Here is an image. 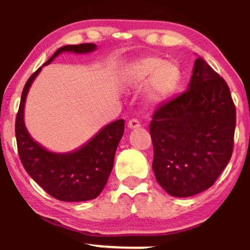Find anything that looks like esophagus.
<instances>
[{
  "mask_svg": "<svg viewBox=\"0 0 250 250\" xmlns=\"http://www.w3.org/2000/svg\"><path fill=\"white\" fill-rule=\"evenodd\" d=\"M141 127V125H140V122L137 121V120H130V121L128 122V128L129 129H136V128H140Z\"/></svg>",
  "mask_w": 250,
  "mask_h": 250,
  "instance_id": "esophagus-1",
  "label": "esophagus"
}]
</instances>
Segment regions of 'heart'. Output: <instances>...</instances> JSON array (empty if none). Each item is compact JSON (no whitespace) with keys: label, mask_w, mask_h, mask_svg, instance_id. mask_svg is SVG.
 Segmentation results:
<instances>
[{"label":"heart","mask_w":250,"mask_h":250,"mask_svg":"<svg viewBox=\"0 0 250 250\" xmlns=\"http://www.w3.org/2000/svg\"><path fill=\"white\" fill-rule=\"evenodd\" d=\"M180 81L179 65L157 56H145L128 63L120 76V82L125 89H139L147 83L145 96L150 105L167 101L176 91Z\"/></svg>","instance_id":"1"}]
</instances>
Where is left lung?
I'll list each match as a JSON object with an SVG mask.
<instances>
[{
  "label": "left lung",
  "instance_id": "obj_1",
  "mask_svg": "<svg viewBox=\"0 0 250 250\" xmlns=\"http://www.w3.org/2000/svg\"><path fill=\"white\" fill-rule=\"evenodd\" d=\"M235 125L228 84L199 56L187 90L162 104L150 122L159 185L176 197L210 188L231 157Z\"/></svg>",
  "mask_w": 250,
  "mask_h": 250
}]
</instances>
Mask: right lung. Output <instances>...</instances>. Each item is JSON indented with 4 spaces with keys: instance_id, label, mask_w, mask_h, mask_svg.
<instances>
[{
    "instance_id": "obj_1",
    "label": "right lung",
    "mask_w": 250,
    "mask_h": 250,
    "mask_svg": "<svg viewBox=\"0 0 250 250\" xmlns=\"http://www.w3.org/2000/svg\"><path fill=\"white\" fill-rule=\"evenodd\" d=\"M97 49L94 43L63 45L42 67L63 53L89 54ZM42 67L29 77L22 91L15 134L20 159L29 176L55 199L81 202L96 199L104 188L114 166L116 148L125 131V120L108 123L88 142L75 150L55 153L48 150L31 137L24 123V107L28 91Z\"/></svg>"
}]
</instances>
